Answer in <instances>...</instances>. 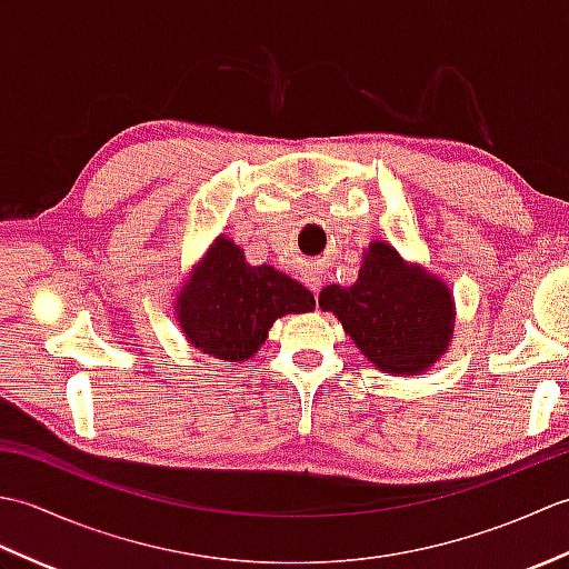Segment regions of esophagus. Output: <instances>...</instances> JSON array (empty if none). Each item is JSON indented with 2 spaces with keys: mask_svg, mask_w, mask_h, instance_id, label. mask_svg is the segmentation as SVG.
Masks as SVG:
<instances>
[{
  "mask_svg": "<svg viewBox=\"0 0 569 569\" xmlns=\"http://www.w3.org/2000/svg\"><path fill=\"white\" fill-rule=\"evenodd\" d=\"M306 281H308V286L312 288V291H318V286H320V278H318V273H310V276L306 278Z\"/></svg>",
  "mask_w": 569,
  "mask_h": 569,
  "instance_id": "obj_1",
  "label": "esophagus"
}]
</instances>
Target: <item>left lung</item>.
I'll list each match as a JSON object with an SVG mask.
<instances>
[{"label":"left lung","instance_id":"1","mask_svg":"<svg viewBox=\"0 0 569 569\" xmlns=\"http://www.w3.org/2000/svg\"><path fill=\"white\" fill-rule=\"evenodd\" d=\"M342 322L373 367L416 373L432 367L452 340L455 303L440 278L406 263L386 241H371L355 286H328L318 298Z\"/></svg>","mask_w":569,"mask_h":569}]
</instances>
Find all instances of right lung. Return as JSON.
Listing matches in <instances>:
<instances>
[{"mask_svg": "<svg viewBox=\"0 0 569 569\" xmlns=\"http://www.w3.org/2000/svg\"><path fill=\"white\" fill-rule=\"evenodd\" d=\"M312 308L308 288L273 266H249L227 237L214 239L176 303L188 342L222 361L253 357L278 318Z\"/></svg>", "mask_w": 569, "mask_h": 569, "instance_id": "add662e5", "label": "right lung"}]
</instances>
